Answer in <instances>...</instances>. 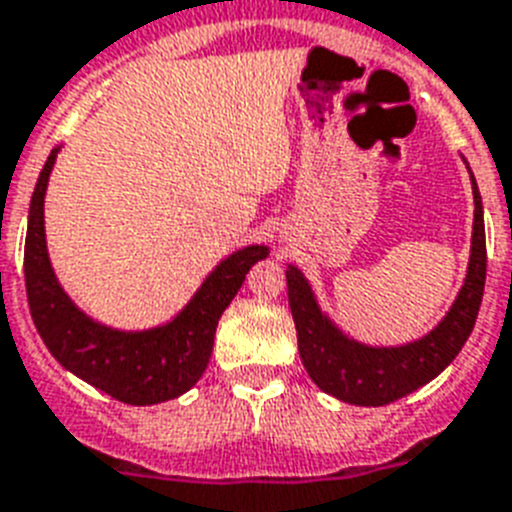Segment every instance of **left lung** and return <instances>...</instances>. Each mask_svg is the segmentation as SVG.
Returning a JSON list of instances; mask_svg holds the SVG:
<instances>
[{"label":"left lung","mask_w":512,"mask_h":512,"mask_svg":"<svg viewBox=\"0 0 512 512\" xmlns=\"http://www.w3.org/2000/svg\"><path fill=\"white\" fill-rule=\"evenodd\" d=\"M471 173V170H469ZM474 189V233L464 287L443 321L417 342L401 347H368L349 339L316 303L298 266H287V298L298 329V349L305 370L323 393L355 406H383L417 391L443 373L469 339L482 305L487 279L482 196Z\"/></svg>","instance_id":"obj_1"}]
</instances>
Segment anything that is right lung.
<instances>
[{"instance_id": "add662e5", "label": "right lung", "mask_w": 512, "mask_h": 512, "mask_svg": "<svg viewBox=\"0 0 512 512\" xmlns=\"http://www.w3.org/2000/svg\"><path fill=\"white\" fill-rule=\"evenodd\" d=\"M56 152L59 147L51 150L38 176L25 235V290L38 334L69 373L113 399L131 406L176 399L207 370L217 321L238 295L248 269L266 259L269 248L246 246L230 253L204 279L186 308L163 326L144 331L103 326L69 300L48 261L43 199Z\"/></svg>"}]
</instances>
